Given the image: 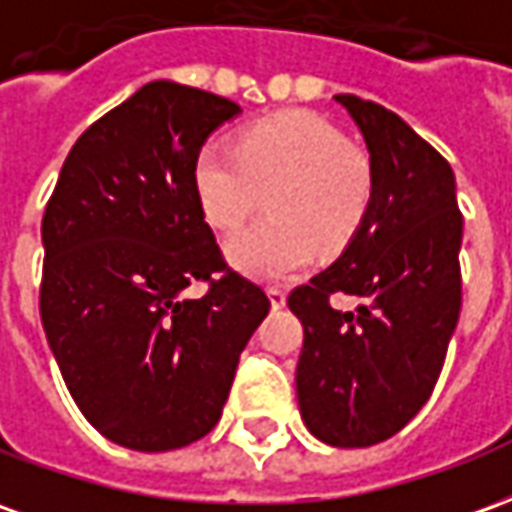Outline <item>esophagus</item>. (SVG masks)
<instances>
[{
	"label": "esophagus",
	"mask_w": 512,
	"mask_h": 512,
	"mask_svg": "<svg viewBox=\"0 0 512 512\" xmlns=\"http://www.w3.org/2000/svg\"><path fill=\"white\" fill-rule=\"evenodd\" d=\"M267 295H270V303H273V309H281V306L287 303V292L281 290V287H270V290H267Z\"/></svg>",
	"instance_id": "obj_1"
}]
</instances>
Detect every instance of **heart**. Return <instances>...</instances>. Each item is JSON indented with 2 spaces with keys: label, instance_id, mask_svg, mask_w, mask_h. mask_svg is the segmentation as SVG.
Returning <instances> with one entry per match:
<instances>
[{
  "label": "heart",
  "instance_id": "b5f03b06",
  "mask_svg": "<svg viewBox=\"0 0 512 512\" xmlns=\"http://www.w3.org/2000/svg\"><path fill=\"white\" fill-rule=\"evenodd\" d=\"M197 203L217 231H236L262 209L270 214L236 234L231 262L248 276L281 281L312 264L320 242L343 248L365 217L373 192L368 155L309 111L267 116L245 128L239 147L209 142L192 169Z\"/></svg>",
  "mask_w": 512,
  "mask_h": 512
}]
</instances>
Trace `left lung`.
<instances>
[{"mask_svg":"<svg viewBox=\"0 0 512 512\" xmlns=\"http://www.w3.org/2000/svg\"><path fill=\"white\" fill-rule=\"evenodd\" d=\"M334 100L365 139L373 192L343 256L287 303L303 323V424L329 446L365 449L410 424L438 384L463 303V214L449 161L401 116ZM337 291L358 298L354 313L330 306Z\"/></svg>","mask_w":512,"mask_h":512,"instance_id":"8db88e82","label":"left lung"}]
</instances>
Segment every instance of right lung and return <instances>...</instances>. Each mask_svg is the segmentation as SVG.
<instances>
[{
	"instance_id": "right-lung-1",
	"label": "right lung",
	"mask_w": 512,
	"mask_h": 512,
	"mask_svg": "<svg viewBox=\"0 0 512 512\" xmlns=\"http://www.w3.org/2000/svg\"><path fill=\"white\" fill-rule=\"evenodd\" d=\"M239 105L155 80L100 116L66 155L41 239V323L88 424L125 449L206 438L239 354L270 312L228 267L192 169ZM200 280L203 299H183Z\"/></svg>"
}]
</instances>
